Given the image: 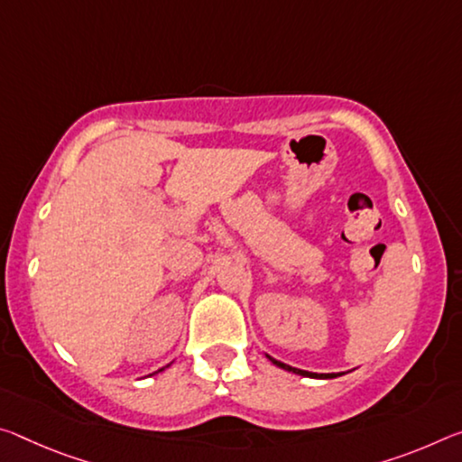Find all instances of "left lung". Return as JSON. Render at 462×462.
<instances>
[{
	"instance_id": "obj_1",
	"label": "left lung",
	"mask_w": 462,
	"mask_h": 462,
	"mask_svg": "<svg viewBox=\"0 0 462 462\" xmlns=\"http://www.w3.org/2000/svg\"><path fill=\"white\" fill-rule=\"evenodd\" d=\"M271 362H273L275 365H280V368H283V370H288V372H294V374H300V376H306V378H337V376H341L343 372H339V374H317V372H309V370H300V368H291V365H288V364H283V362H277V360H273V357L271 356H267Z\"/></svg>"
}]
</instances>
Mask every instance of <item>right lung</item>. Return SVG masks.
<instances>
[{
  "mask_svg": "<svg viewBox=\"0 0 462 462\" xmlns=\"http://www.w3.org/2000/svg\"><path fill=\"white\" fill-rule=\"evenodd\" d=\"M162 370H164V368H160V370H158V372H162Z\"/></svg>",
  "mask_w": 462,
  "mask_h": 462,
  "instance_id": "1",
  "label": "right lung"
}]
</instances>
